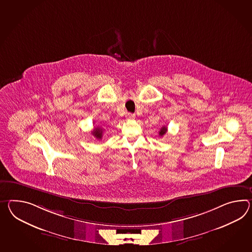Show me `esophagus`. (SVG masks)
<instances>
[{"instance_id": "esophagus-1", "label": "esophagus", "mask_w": 252, "mask_h": 252, "mask_svg": "<svg viewBox=\"0 0 252 252\" xmlns=\"http://www.w3.org/2000/svg\"><path fill=\"white\" fill-rule=\"evenodd\" d=\"M135 114H132V113H127V114H126V119H128V120H133V119H135Z\"/></svg>"}]
</instances>
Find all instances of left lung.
I'll return each instance as SVG.
<instances>
[{
    "label": "left lung",
    "mask_w": 252,
    "mask_h": 252,
    "mask_svg": "<svg viewBox=\"0 0 252 252\" xmlns=\"http://www.w3.org/2000/svg\"><path fill=\"white\" fill-rule=\"evenodd\" d=\"M166 131H167V128H166V126H163L162 128L160 129L159 131V135L160 136H162V135H165L166 133Z\"/></svg>",
    "instance_id": "1"
}]
</instances>
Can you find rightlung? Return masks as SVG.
<instances>
[{
	"instance_id": "right-lung-1",
	"label": "right lung",
	"mask_w": 252,
	"mask_h": 252,
	"mask_svg": "<svg viewBox=\"0 0 252 252\" xmlns=\"http://www.w3.org/2000/svg\"><path fill=\"white\" fill-rule=\"evenodd\" d=\"M92 134L94 136H95V138L100 140V139H102V136H103V129L96 127L93 130Z\"/></svg>"
}]
</instances>
